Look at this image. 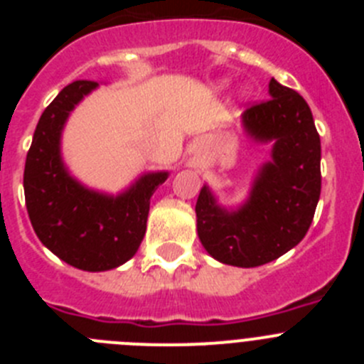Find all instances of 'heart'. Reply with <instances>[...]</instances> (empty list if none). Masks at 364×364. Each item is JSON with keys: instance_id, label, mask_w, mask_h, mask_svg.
<instances>
[{"instance_id": "heart-1", "label": "heart", "mask_w": 364, "mask_h": 364, "mask_svg": "<svg viewBox=\"0 0 364 364\" xmlns=\"http://www.w3.org/2000/svg\"><path fill=\"white\" fill-rule=\"evenodd\" d=\"M226 87H228V83H226V82L218 83V89H226Z\"/></svg>"}]
</instances>
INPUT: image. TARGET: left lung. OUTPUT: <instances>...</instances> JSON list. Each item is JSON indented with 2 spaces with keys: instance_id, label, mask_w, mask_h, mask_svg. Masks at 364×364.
<instances>
[{
  "instance_id": "left-lung-1",
  "label": "left lung",
  "mask_w": 364,
  "mask_h": 364,
  "mask_svg": "<svg viewBox=\"0 0 364 364\" xmlns=\"http://www.w3.org/2000/svg\"><path fill=\"white\" fill-rule=\"evenodd\" d=\"M272 98L246 109L242 127L252 140L272 144L252 191L237 210L218 205L210 186L198 195L197 233L222 264L255 268L297 246L321 195V138L301 95L269 80Z\"/></svg>"
}]
</instances>
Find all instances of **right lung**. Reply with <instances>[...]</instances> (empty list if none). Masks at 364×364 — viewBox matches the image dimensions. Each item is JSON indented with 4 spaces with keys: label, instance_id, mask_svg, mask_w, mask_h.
Here are the masks:
<instances>
[{
    "label": "right lung",
    "instance_id": "obj_1",
    "mask_svg": "<svg viewBox=\"0 0 364 364\" xmlns=\"http://www.w3.org/2000/svg\"><path fill=\"white\" fill-rule=\"evenodd\" d=\"M98 83L63 87L43 111L27 153L25 204L38 239L56 257L83 272L118 268L138 252L146 235L153 193L169 176L151 171L118 195L96 191L74 178L62 159V133L73 109Z\"/></svg>",
    "mask_w": 364,
    "mask_h": 364
}]
</instances>
